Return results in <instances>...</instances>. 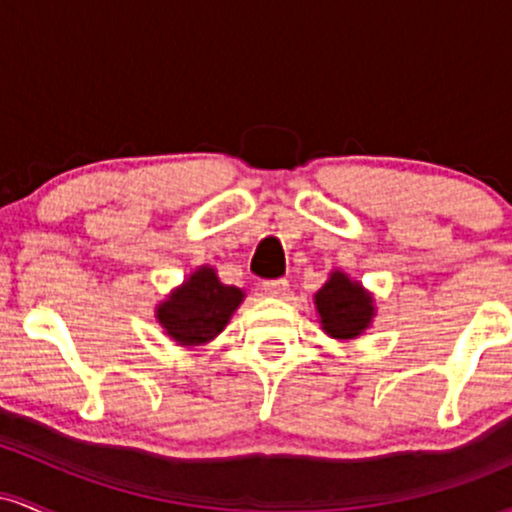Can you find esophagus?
<instances>
[{"instance_id": "esophagus-1", "label": "esophagus", "mask_w": 512, "mask_h": 512, "mask_svg": "<svg viewBox=\"0 0 512 512\" xmlns=\"http://www.w3.org/2000/svg\"><path fill=\"white\" fill-rule=\"evenodd\" d=\"M262 291L267 293V296H274V298H284L286 293H289V281H286V279L264 281V284H262Z\"/></svg>"}]
</instances>
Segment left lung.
<instances>
[{
  "label": "left lung",
  "instance_id": "8db88e82",
  "mask_svg": "<svg viewBox=\"0 0 512 512\" xmlns=\"http://www.w3.org/2000/svg\"><path fill=\"white\" fill-rule=\"evenodd\" d=\"M313 303L320 330L339 342L358 339L373 325V293L342 269H332L325 286L313 296Z\"/></svg>",
  "mask_w": 512,
  "mask_h": 512
}]
</instances>
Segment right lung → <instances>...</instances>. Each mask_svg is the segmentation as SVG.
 <instances>
[{
	"label": "right lung",
	"instance_id": "right-lung-1",
	"mask_svg": "<svg viewBox=\"0 0 512 512\" xmlns=\"http://www.w3.org/2000/svg\"><path fill=\"white\" fill-rule=\"evenodd\" d=\"M243 301V289L223 284L211 264H202L156 305V320L170 342L204 346L226 330Z\"/></svg>",
	"mask_w": 512,
	"mask_h": 512
}]
</instances>
